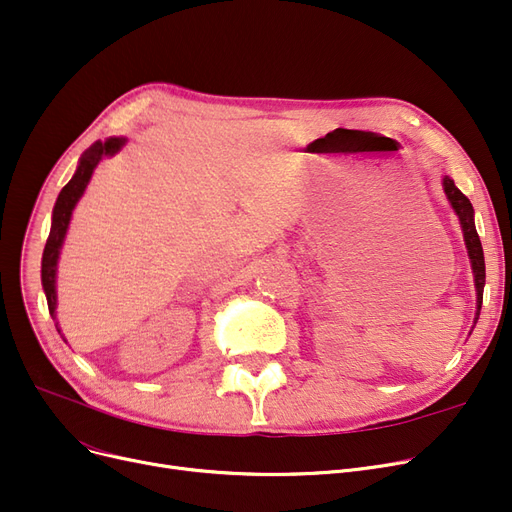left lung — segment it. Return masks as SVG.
Segmentation results:
<instances>
[{"instance_id":"1","label":"left lung","mask_w":512,"mask_h":512,"mask_svg":"<svg viewBox=\"0 0 512 512\" xmlns=\"http://www.w3.org/2000/svg\"><path fill=\"white\" fill-rule=\"evenodd\" d=\"M444 193L454 209V213L459 215L461 220V228H463V236H465V245H467V253L471 259V267H473V278H475V290H477V313H475V321L479 319V311H481V301H483V286H486V261H483V249H481V240L477 236L475 230V220H473V205L471 201L454 186V180L444 176L442 180Z\"/></svg>"}]
</instances>
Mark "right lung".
I'll list each match as a JSON object with an SVG mask.
<instances>
[{
  "label": "right lung",
  "mask_w": 512,
  "mask_h": 512,
  "mask_svg": "<svg viewBox=\"0 0 512 512\" xmlns=\"http://www.w3.org/2000/svg\"><path fill=\"white\" fill-rule=\"evenodd\" d=\"M124 143H126V139L112 137V139H107L103 143L97 141L95 145H91L83 153V157H80L74 176L62 188L56 205H53L51 230H49V238H47V245H45L43 259H41V282H43V290H45V297H47V307H49V313H51L53 319H56V272H58V259H60V249L64 245V238H66V230H68L70 218H72V209L78 203V199L83 197L85 188H87V184H89V180L93 176V170L97 168L101 157L118 153ZM56 328H58V324H56ZM58 332H60V328H58Z\"/></svg>",
  "instance_id": "1"
}]
</instances>
